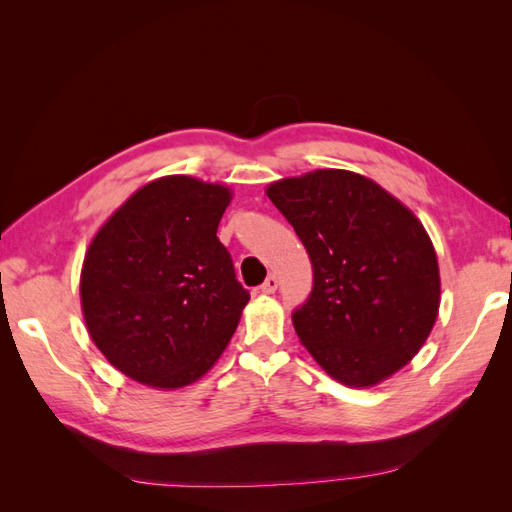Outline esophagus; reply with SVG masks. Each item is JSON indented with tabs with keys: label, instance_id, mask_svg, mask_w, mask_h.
I'll list each match as a JSON object with an SVG mask.
<instances>
[{
	"label": "esophagus",
	"instance_id": "obj_1",
	"mask_svg": "<svg viewBox=\"0 0 512 512\" xmlns=\"http://www.w3.org/2000/svg\"><path fill=\"white\" fill-rule=\"evenodd\" d=\"M277 290V277L275 275H269L265 282H262V286H260V292H265V294H273Z\"/></svg>",
	"mask_w": 512,
	"mask_h": 512
}]
</instances>
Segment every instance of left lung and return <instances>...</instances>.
<instances>
[{
    "instance_id": "8db88e82",
    "label": "left lung",
    "mask_w": 512,
    "mask_h": 512,
    "mask_svg": "<svg viewBox=\"0 0 512 512\" xmlns=\"http://www.w3.org/2000/svg\"><path fill=\"white\" fill-rule=\"evenodd\" d=\"M267 196L312 260V292L292 312L303 346L348 386L395 374L438 316V260L423 224L378 183L348 170L282 179Z\"/></svg>"
}]
</instances>
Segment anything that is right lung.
Wrapping results in <instances>:
<instances>
[{"mask_svg": "<svg viewBox=\"0 0 512 512\" xmlns=\"http://www.w3.org/2000/svg\"><path fill=\"white\" fill-rule=\"evenodd\" d=\"M224 185L173 175L132 194L91 241L81 303L91 339L123 374L158 389L220 359L250 301L218 224Z\"/></svg>", "mask_w": 512, "mask_h": 512, "instance_id": "right-lung-1", "label": "right lung"}]
</instances>
